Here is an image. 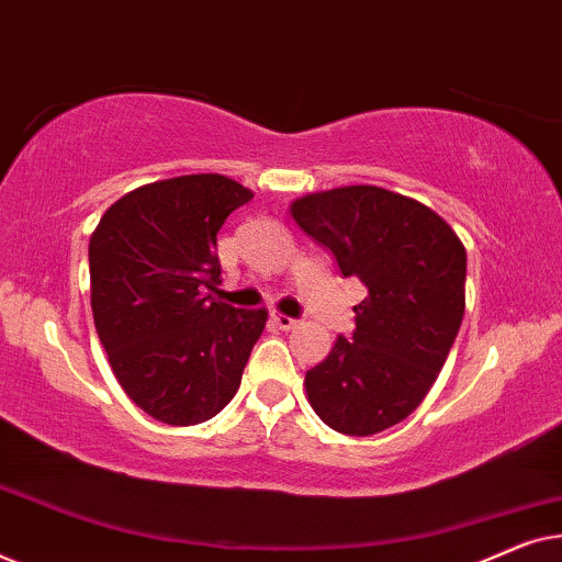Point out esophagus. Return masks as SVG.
I'll return each instance as SVG.
<instances>
[{"mask_svg":"<svg viewBox=\"0 0 562 562\" xmlns=\"http://www.w3.org/2000/svg\"><path fill=\"white\" fill-rule=\"evenodd\" d=\"M271 319L279 329H294L299 325V319L286 317V314H279V312H271Z\"/></svg>","mask_w":562,"mask_h":562,"instance_id":"esophagus-1","label":"esophagus"}]
</instances>
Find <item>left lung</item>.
I'll return each mask as SVG.
<instances>
[{
	"label": "left lung",
	"instance_id": "left-lung-1",
	"mask_svg": "<svg viewBox=\"0 0 562 562\" xmlns=\"http://www.w3.org/2000/svg\"><path fill=\"white\" fill-rule=\"evenodd\" d=\"M291 217L368 289L356 333L306 371V396L335 432L398 425L432 389L465 312V248L429 206L381 187H342L291 204Z\"/></svg>",
	"mask_w": 562,
	"mask_h": 562
}]
</instances>
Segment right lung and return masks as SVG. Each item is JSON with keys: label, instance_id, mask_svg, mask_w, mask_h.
I'll list each match as a JSON object with an SVG mask.
<instances>
[{"label": "right lung", "instance_id": "1", "mask_svg": "<svg viewBox=\"0 0 562 562\" xmlns=\"http://www.w3.org/2000/svg\"><path fill=\"white\" fill-rule=\"evenodd\" d=\"M252 191L220 173L130 191L89 240L91 312L120 386L153 419H212L240 386L266 310L212 296L222 283L217 233Z\"/></svg>", "mask_w": 562, "mask_h": 562}]
</instances>
